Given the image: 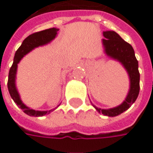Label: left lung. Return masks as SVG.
Masks as SVG:
<instances>
[{"label":"left lung","instance_id":"8db88e82","mask_svg":"<svg viewBox=\"0 0 153 153\" xmlns=\"http://www.w3.org/2000/svg\"><path fill=\"white\" fill-rule=\"evenodd\" d=\"M103 45L106 55L114 60L120 61L126 68L130 77V90L125 101L117 107L102 109L94 106L98 112L107 116H117L127 110L136 100L140 91V73L138 71V60H136L135 51L132 46L124 40L114 31L103 33Z\"/></svg>","mask_w":153,"mask_h":153}]
</instances>
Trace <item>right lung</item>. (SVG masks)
<instances>
[{"label":"right lung","instance_id":"add662e5","mask_svg":"<svg viewBox=\"0 0 153 153\" xmlns=\"http://www.w3.org/2000/svg\"><path fill=\"white\" fill-rule=\"evenodd\" d=\"M59 31L58 28L52 27L49 29H45L40 32H37L34 33H32L28 37L23 40L21 46L17 49V50L15 53L14 60H13V64L12 67L10 68L9 71V76H8V82H7V88L8 91L11 95V97L13 99V101L17 103L18 107L22 109V111L27 114V115L30 116H43L47 114H50L52 112L54 109H50L49 111H39V110H34L30 108L27 107L24 103L22 102L20 96L18 94L16 84H15V79H16V73H17V64L19 61L22 60V58L27 55L28 52H30L32 50H33L36 47L44 45L50 41L53 40L57 34V32Z\"/></svg>","mask_w":153,"mask_h":153}]
</instances>
